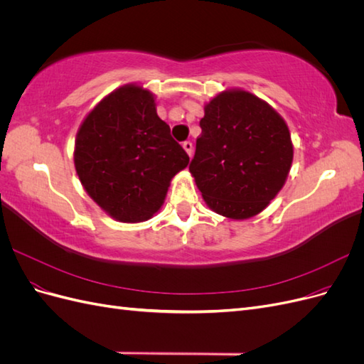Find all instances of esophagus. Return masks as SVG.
<instances>
[{
  "mask_svg": "<svg viewBox=\"0 0 364 364\" xmlns=\"http://www.w3.org/2000/svg\"><path fill=\"white\" fill-rule=\"evenodd\" d=\"M182 147L185 149V151L188 153V156L191 158V155H193V149H194V146H193V142L191 141H185L183 144H182Z\"/></svg>",
  "mask_w": 364,
  "mask_h": 364,
  "instance_id": "obj_1",
  "label": "esophagus"
}]
</instances>
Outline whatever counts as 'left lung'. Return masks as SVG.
I'll list each match as a JSON object with an SVG mask.
<instances>
[{
    "label": "left lung",
    "instance_id": "8db88e82",
    "mask_svg": "<svg viewBox=\"0 0 364 364\" xmlns=\"http://www.w3.org/2000/svg\"><path fill=\"white\" fill-rule=\"evenodd\" d=\"M200 129L190 171L208 206L235 220L261 213L293 161L284 119L250 92L226 91L206 105Z\"/></svg>",
    "mask_w": 364,
    "mask_h": 364
}]
</instances>
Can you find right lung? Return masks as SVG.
I'll return each instance as SVG.
<instances>
[{"mask_svg":"<svg viewBox=\"0 0 364 364\" xmlns=\"http://www.w3.org/2000/svg\"><path fill=\"white\" fill-rule=\"evenodd\" d=\"M188 161L158 117L153 95L134 85L98 103L75 139L74 164L82 185L119 222H144L155 214L171 178Z\"/></svg>","mask_w":364,"mask_h":364,"instance_id":"add662e5","label":"right lung"}]
</instances>
